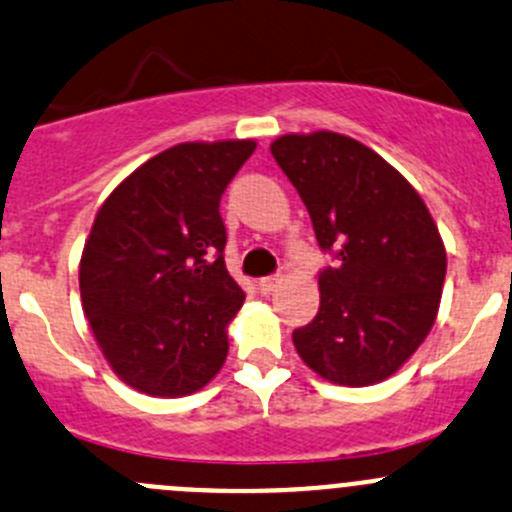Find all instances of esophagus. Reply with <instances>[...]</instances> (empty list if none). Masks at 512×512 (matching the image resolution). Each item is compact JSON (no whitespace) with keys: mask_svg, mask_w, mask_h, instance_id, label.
Wrapping results in <instances>:
<instances>
[{"mask_svg":"<svg viewBox=\"0 0 512 512\" xmlns=\"http://www.w3.org/2000/svg\"><path fill=\"white\" fill-rule=\"evenodd\" d=\"M281 276H266V279H259V289L261 294H271V291H276V286L281 284Z\"/></svg>","mask_w":512,"mask_h":512,"instance_id":"esophagus-1","label":"esophagus"}]
</instances>
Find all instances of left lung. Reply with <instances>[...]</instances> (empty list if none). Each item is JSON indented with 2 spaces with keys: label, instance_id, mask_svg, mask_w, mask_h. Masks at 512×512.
<instances>
[{
  "label": "left lung",
  "instance_id": "8db88e82",
  "mask_svg": "<svg viewBox=\"0 0 512 512\" xmlns=\"http://www.w3.org/2000/svg\"><path fill=\"white\" fill-rule=\"evenodd\" d=\"M271 155L294 183L324 251L319 314L294 347L321 379L384 382L417 352L437 319L447 253L420 193L382 155L332 130L289 133Z\"/></svg>",
  "mask_w": 512,
  "mask_h": 512
}]
</instances>
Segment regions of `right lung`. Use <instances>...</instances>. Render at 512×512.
<instances>
[{
  "label": "right lung",
  "instance_id": "obj_1",
  "mask_svg": "<svg viewBox=\"0 0 512 512\" xmlns=\"http://www.w3.org/2000/svg\"><path fill=\"white\" fill-rule=\"evenodd\" d=\"M256 140L178 143L97 211L80 259L82 309L110 369L150 397L206 387L246 294L223 261V191Z\"/></svg>",
  "mask_w": 512,
  "mask_h": 512
}]
</instances>
